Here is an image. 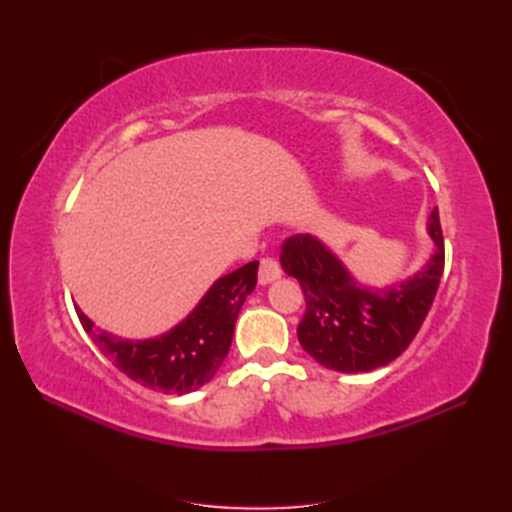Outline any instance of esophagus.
Here are the masks:
<instances>
[{"mask_svg": "<svg viewBox=\"0 0 512 512\" xmlns=\"http://www.w3.org/2000/svg\"><path fill=\"white\" fill-rule=\"evenodd\" d=\"M282 277V269L273 258H262L260 260V271H258V284L267 286Z\"/></svg>", "mask_w": 512, "mask_h": 512, "instance_id": "obj_1", "label": "esophagus"}]
</instances>
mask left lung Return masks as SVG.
<instances>
[{
  "label": "left lung",
  "mask_w": 512,
  "mask_h": 512,
  "mask_svg": "<svg viewBox=\"0 0 512 512\" xmlns=\"http://www.w3.org/2000/svg\"><path fill=\"white\" fill-rule=\"evenodd\" d=\"M427 232L433 254L423 269L386 288L356 282L331 247L312 235L284 241L282 269L297 277L305 297L297 335L312 359L333 371L359 374L389 365L410 346L436 299L444 271L438 209L429 215Z\"/></svg>",
  "instance_id": "left-lung-1"
}]
</instances>
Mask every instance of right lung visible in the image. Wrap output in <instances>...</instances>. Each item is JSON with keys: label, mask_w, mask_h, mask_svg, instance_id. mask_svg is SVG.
Here are the masks:
<instances>
[{"label": "right lung", "mask_w": 512, "mask_h": 512, "mask_svg": "<svg viewBox=\"0 0 512 512\" xmlns=\"http://www.w3.org/2000/svg\"><path fill=\"white\" fill-rule=\"evenodd\" d=\"M258 260L232 271L205 292L177 327L151 339H121L98 329L76 305L91 342L121 374L153 391L185 395L205 386L224 363L235 322L256 288Z\"/></svg>", "instance_id": "obj_1"}]
</instances>
